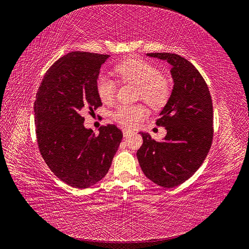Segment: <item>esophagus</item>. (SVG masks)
Instances as JSON below:
<instances>
[{
	"label": "esophagus",
	"mask_w": 249,
	"mask_h": 249,
	"mask_svg": "<svg viewBox=\"0 0 249 249\" xmlns=\"http://www.w3.org/2000/svg\"><path fill=\"white\" fill-rule=\"evenodd\" d=\"M123 134H124V137H126V136H129V135L132 134V131L127 130V129H124V130H123Z\"/></svg>",
	"instance_id": "1"
}]
</instances>
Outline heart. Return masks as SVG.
<instances>
[{
    "instance_id": "heart-1",
    "label": "heart",
    "mask_w": 249,
    "mask_h": 249,
    "mask_svg": "<svg viewBox=\"0 0 249 249\" xmlns=\"http://www.w3.org/2000/svg\"><path fill=\"white\" fill-rule=\"evenodd\" d=\"M118 78L137 85V97L152 108H161L170 94L168 80L154 64L139 58H129L115 67ZM116 85L108 77L100 74L96 80V92L104 103L115 96ZM146 109L140 104H120L111 112L112 118L124 126L133 127L146 116Z\"/></svg>"
}]
</instances>
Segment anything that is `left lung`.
Returning <instances> with one entry per match:
<instances>
[{"mask_svg": "<svg viewBox=\"0 0 249 249\" xmlns=\"http://www.w3.org/2000/svg\"><path fill=\"white\" fill-rule=\"evenodd\" d=\"M146 55L166 60L175 84L156 122L165 126L166 136L156 141L141 132L137 158L147 178L169 189L186 182L205 161L213 141V104L205 79L190 61L170 53Z\"/></svg>", "mask_w": 249, "mask_h": 249, "instance_id": "8db88e82", "label": "left lung"}]
</instances>
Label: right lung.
Here are the masks:
<instances>
[{
	"label": "right lung",
	"instance_id": "add662e5",
	"mask_svg": "<svg viewBox=\"0 0 249 249\" xmlns=\"http://www.w3.org/2000/svg\"><path fill=\"white\" fill-rule=\"evenodd\" d=\"M109 55L71 52L47 71L34 103L39 152L54 175L73 188L85 189L101 180L123 139L115 124L95 135L84 126V111L102 106L96 92L101 66Z\"/></svg>",
	"mask_w": 249,
	"mask_h": 249
}]
</instances>
